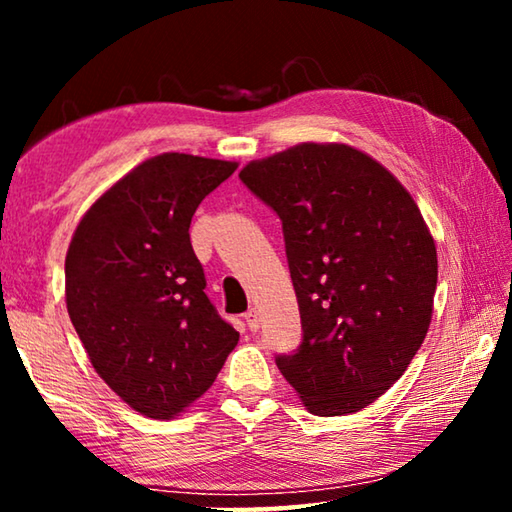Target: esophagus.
<instances>
[{
    "instance_id": "obj_1",
    "label": "esophagus",
    "mask_w": 512,
    "mask_h": 512,
    "mask_svg": "<svg viewBox=\"0 0 512 512\" xmlns=\"http://www.w3.org/2000/svg\"><path fill=\"white\" fill-rule=\"evenodd\" d=\"M244 320H246V325H248L250 332H257V329H259V318H257V311L255 309H248L246 314H244Z\"/></svg>"
}]
</instances>
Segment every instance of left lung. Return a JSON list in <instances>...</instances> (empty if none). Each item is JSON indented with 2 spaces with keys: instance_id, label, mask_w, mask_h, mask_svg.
Wrapping results in <instances>:
<instances>
[{
  "instance_id": "1",
  "label": "left lung",
  "mask_w": 512,
  "mask_h": 512,
  "mask_svg": "<svg viewBox=\"0 0 512 512\" xmlns=\"http://www.w3.org/2000/svg\"><path fill=\"white\" fill-rule=\"evenodd\" d=\"M241 183L280 216L302 341L275 363L314 415L366 409L427 336L436 244L418 205L370 155L305 142L255 160Z\"/></svg>"
}]
</instances>
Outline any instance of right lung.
<instances>
[{"label":"right lung","mask_w":512,"mask_h":512,"mask_svg":"<svg viewBox=\"0 0 512 512\" xmlns=\"http://www.w3.org/2000/svg\"><path fill=\"white\" fill-rule=\"evenodd\" d=\"M237 162L162 153L94 203L65 257L72 325L99 377L169 420L214 384L239 332L205 296L189 223Z\"/></svg>","instance_id":"add662e5"}]
</instances>
